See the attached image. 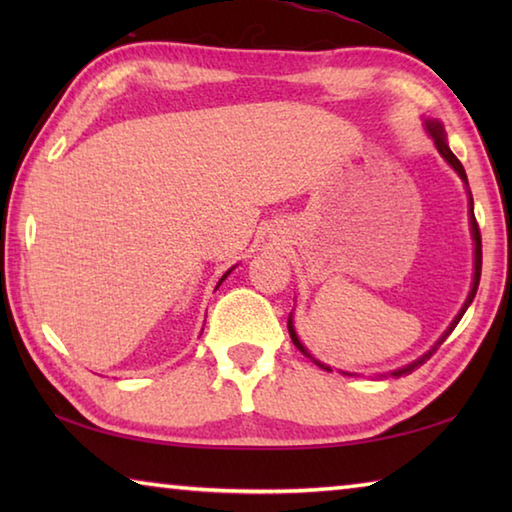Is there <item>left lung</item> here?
I'll return each instance as SVG.
<instances>
[{"instance_id":"8db88e82","label":"left lung","mask_w":512,"mask_h":512,"mask_svg":"<svg viewBox=\"0 0 512 512\" xmlns=\"http://www.w3.org/2000/svg\"><path fill=\"white\" fill-rule=\"evenodd\" d=\"M424 126H427V133L433 137V144H436V149H438V153L443 155V158L447 160V164L449 167H452L458 176H461V180L463 183L467 185V176H465V169H463V164H461V160L456 158V155L452 153V149H449L447 146V140H445V128H443V124H440L438 119H424ZM467 196H470V225H472V239H474V280H472V289H470V296H467V300H465V305L461 307V311H458V316L452 320V325L447 327V332L440 336V339L436 341V345H433V348L429 350V352H424L422 357L418 359V361H413V363H409V366H404V368H400V370H393V377H402V375H411V372L415 370V368H420L424 361H427L433 352H436L440 345H443V341L447 339L449 334L454 332V327L458 325V320L463 318V314L467 311V307L472 305V300H474V296H476V289H479V280H481V232H479V223H476V219H474V201H472V194H470V189H467ZM289 334H291V341H293V345H296V348L305 354V357H309L311 361L314 363H318L320 368L323 370H327V372H332V368L329 366H325V363H320V361H316L314 357H311L309 354V350L305 348V345L300 343V339H298V334H296V329H293V320H291V316H289ZM345 375H348V372H345Z\"/></svg>"}]
</instances>
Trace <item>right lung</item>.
I'll use <instances>...</instances> for the list:
<instances>
[{
  "mask_svg": "<svg viewBox=\"0 0 512 512\" xmlns=\"http://www.w3.org/2000/svg\"><path fill=\"white\" fill-rule=\"evenodd\" d=\"M232 268H235V266H232ZM232 268H230V271H228V273H223V277H221V280H219V284H221V282H223V280H225V277H228V275H230V273H232ZM219 284H216V287H219Z\"/></svg>",
  "mask_w": 512,
  "mask_h": 512,
  "instance_id": "add662e5",
  "label": "right lung"
}]
</instances>
